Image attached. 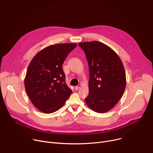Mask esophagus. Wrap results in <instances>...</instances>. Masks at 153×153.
I'll use <instances>...</instances> for the list:
<instances>
[{
  "instance_id": "1",
  "label": "esophagus",
  "mask_w": 153,
  "mask_h": 153,
  "mask_svg": "<svg viewBox=\"0 0 153 153\" xmlns=\"http://www.w3.org/2000/svg\"><path fill=\"white\" fill-rule=\"evenodd\" d=\"M80 87H81V85L79 84V85H78L77 86H76V87H75V89H76V90H78Z\"/></svg>"
}]
</instances>
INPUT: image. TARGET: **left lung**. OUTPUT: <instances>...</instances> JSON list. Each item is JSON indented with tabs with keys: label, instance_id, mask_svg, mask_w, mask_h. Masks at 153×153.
<instances>
[{
	"label": "left lung",
	"instance_id": "left-lung-1",
	"mask_svg": "<svg viewBox=\"0 0 153 153\" xmlns=\"http://www.w3.org/2000/svg\"><path fill=\"white\" fill-rule=\"evenodd\" d=\"M79 45L84 51L90 71L89 94L85 102L97 113H106L124 92L126 77L123 62L113 49L100 42H85Z\"/></svg>",
	"mask_w": 153,
	"mask_h": 153
}]
</instances>
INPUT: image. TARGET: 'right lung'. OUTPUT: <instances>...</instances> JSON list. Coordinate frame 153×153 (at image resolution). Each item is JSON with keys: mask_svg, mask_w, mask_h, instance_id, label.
<instances>
[{"mask_svg": "<svg viewBox=\"0 0 153 153\" xmlns=\"http://www.w3.org/2000/svg\"><path fill=\"white\" fill-rule=\"evenodd\" d=\"M76 47V44L69 43L50 45L40 51L30 62L25 87L32 103L42 113L56 111L72 93L65 82L62 65Z\"/></svg>", "mask_w": 153, "mask_h": 153, "instance_id": "right-lung-1", "label": "right lung"}]
</instances>
